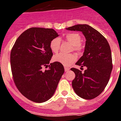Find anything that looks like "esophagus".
<instances>
[{
    "label": "esophagus",
    "instance_id": "esophagus-1",
    "mask_svg": "<svg viewBox=\"0 0 121 121\" xmlns=\"http://www.w3.org/2000/svg\"><path fill=\"white\" fill-rule=\"evenodd\" d=\"M64 69H65V72H68L69 70V68L67 67H64Z\"/></svg>",
    "mask_w": 121,
    "mask_h": 121
}]
</instances>
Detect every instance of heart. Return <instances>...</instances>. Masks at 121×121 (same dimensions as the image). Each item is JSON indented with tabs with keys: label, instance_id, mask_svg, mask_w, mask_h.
<instances>
[{
	"label": "heart",
	"instance_id": "b5f03b06",
	"mask_svg": "<svg viewBox=\"0 0 121 121\" xmlns=\"http://www.w3.org/2000/svg\"><path fill=\"white\" fill-rule=\"evenodd\" d=\"M67 40L73 46V49L80 52L82 48L81 46L82 38L77 33H69L65 36ZM61 40L59 38H55L50 43V48L54 53H57L59 51ZM77 57L74 54H64L59 53L53 57V60L64 65V66H69L74 62Z\"/></svg>",
	"mask_w": 121,
	"mask_h": 121
}]
</instances>
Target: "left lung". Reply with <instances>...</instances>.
Masks as SVG:
<instances>
[{
	"instance_id": "obj_1",
	"label": "left lung",
	"mask_w": 121,
	"mask_h": 121,
	"mask_svg": "<svg viewBox=\"0 0 121 121\" xmlns=\"http://www.w3.org/2000/svg\"><path fill=\"white\" fill-rule=\"evenodd\" d=\"M67 30L82 32L86 39L83 54L76 62L86 69L82 73L72 68L75 77L72 81L75 92L85 99H91L102 93L107 85L112 69V56L108 42L97 30L88 25H76Z\"/></svg>"
}]
</instances>
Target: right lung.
<instances>
[{
    "instance_id": "add662e5",
    "label": "right lung",
    "mask_w": 121,
    "mask_h": 121,
    "mask_svg": "<svg viewBox=\"0 0 121 121\" xmlns=\"http://www.w3.org/2000/svg\"><path fill=\"white\" fill-rule=\"evenodd\" d=\"M51 28H31L17 38L10 54L11 69L15 84L24 96L35 103H43L54 94L64 73L60 63L54 62L48 70L52 52L50 43L59 36Z\"/></svg>"
}]
</instances>
